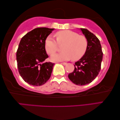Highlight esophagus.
I'll list each match as a JSON object with an SVG mask.
<instances>
[{
  "label": "esophagus",
  "instance_id": "1",
  "mask_svg": "<svg viewBox=\"0 0 120 120\" xmlns=\"http://www.w3.org/2000/svg\"><path fill=\"white\" fill-rule=\"evenodd\" d=\"M61 64L63 65H67V63H61Z\"/></svg>",
  "mask_w": 120,
  "mask_h": 120
}]
</instances>
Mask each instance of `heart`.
Here are the masks:
<instances>
[{"label":"heart","mask_w":120,"mask_h":120,"mask_svg":"<svg viewBox=\"0 0 120 120\" xmlns=\"http://www.w3.org/2000/svg\"><path fill=\"white\" fill-rule=\"evenodd\" d=\"M56 40L51 36H48L45 41L47 52L52 55L58 50V44H64L62 47L63 52L52 56L54 60H67L72 59L78 60L87 52L88 40L83 35L71 30H62L56 32Z\"/></svg>","instance_id":"obj_1"}]
</instances>
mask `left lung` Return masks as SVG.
<instances>
[{
    "mask_svg": "<svg viewBox=\"0 0 120 120\" xmlns=\"http://www.w3.org/2000/svg\"><path fill=\"white\" fill-rule=\"evenodd\" d=\"M80 29L88 40V49L85 55L75 63L73 72L68 77L73 83L83 86L91 83L98 75L103 53L97 37L87 29Z\"/></svg>",
    "mask_w": 120,
    "mask_h": 120,
    "instance_id": "obj_1",
    "label": "left lung"
}]
</instances>
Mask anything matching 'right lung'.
I'll return each mask as SVG.
<instances>
[{"instance_id": "right-lung-1", "label": "right lung", "mask_w": 120, "mask_h": 120, "mask_svg": "<svg viewBox=\"0 0 120 120\" xmlns=\"http://www.w3.org/2000/svg\"><path fill=\"white\" fill-rule=\"evenodd\" d=\"M54 29L37 27L22 37L16 52L17 68L24 81L40 86L49 79L54 63L46 62L48 57L45 41Z\"/></svg>"}]
</instances>
